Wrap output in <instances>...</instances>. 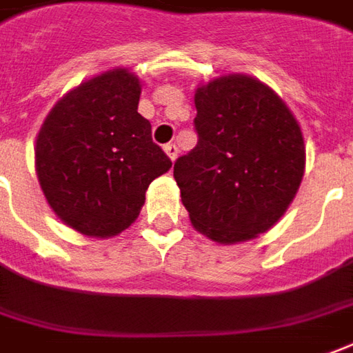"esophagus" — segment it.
<instances>
[{
  "label": "esophagus",
  "instance_id": "34e87169",
  "mask_svg": "<svg viewBox=\"0 0 353 353\" xmlns=\"http://www.w3.org/2000/svg\"><path fill=\"white\" fill-rule=\"evenodd\" d=\"M164 152H166L168 158H170V160L174 162V160L177 158V146L174 145V143H168V145L164 146Z\"/></svg>",
  "mask_w": 353,
  "mask_h": 353
}]
</instances>
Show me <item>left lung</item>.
<instances>
[{"instance_id":"1","label":"left lung","mask_w":353,"mask_h":353,"mask_svg":"<svg viewBox=\"0 0 353 353\" xmlns=\"http://www.w3.org/2000/svg\"><path fill=\"white\" fill-rule=\"evenodd\" d=\"M196 146L177 158L174 177L199 234L232 245L276 224L305 172L296 116L255 77L228 73L195 90Z\"/></svg>"}]
</instances>
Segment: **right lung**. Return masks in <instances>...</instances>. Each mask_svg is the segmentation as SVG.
Segmentation results:
<instances>
[{
    "mask_svg": "<svg viewBox=\"0 0 353 353\" xmlns=\"http://www.w3.org/2000/svg\"><path fill=\"white\" fill-rule=\"evenodd\" d=\"M141 79L127 67L90 77L57 100L36 135L38 183L56 216L108 239L131 226L150 181L172 168L137 112Z\"/></svg>",
    "mask_w": 353,
    "mask_h": 353,
    "instance_id": "obj_1",
    "label": "right lung"
}]
</instances>
